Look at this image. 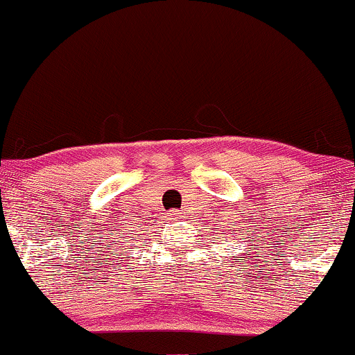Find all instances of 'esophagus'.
Listing matches in <instances>:
<instances>
[{"label": "esophagus", "instance_id": "esophagus-1", "mask_svg": "<svg viewBox=\"0 0 355 355\" xmlns=\"http://www.w3.org/2000/svg\"><path fill=\"white\" fill-rule=\"evenodd\" d=\"M168 217L171 218V220H178V218L182 217V214H181V211H179V210H169Z\"/></svg>", "mask_w": 355, "mask_h": 355}]
</instances>
